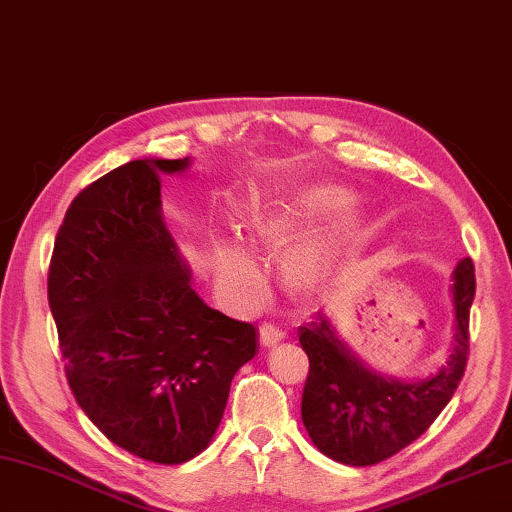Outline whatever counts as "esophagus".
I'll return each instance as SVG.
<instances>
[{
  "label": "esophagus",
  "mask_w": 512,
  "mask_h": 512,
  "mask_svg": "<svg viewBox=\"0 0 512 512\" xmlns=\"http://www.w3.org/2000/svg\"><path fill=\"white\" fill-rule=\"evenodd\" d=\"M284 338L286 333L280 327H275V324H262V327H259V340H262L264 347L280 345Z\"/></svg>",
  "instance_id": "34e87169"
}]
</instances>
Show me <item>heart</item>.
Here are the masks:
<instances>
[{
	"mask_svg": "<svg viewBox=\"0 0 512 512\" xmlns=\"http://www.w3.org/2000/svg\"><path fill=\"white\" fill-rule=\"evenodd\" d=\"M353 194L336 183H304L275 190L255 201L244 217L248 246L282 259L284 284L309 295L329 280L340 257L362 237V219L342 216ZM219 291L232 300H248L262 286L257 262L235 235H217L210 248Z\"/></svg>",
	"mask_w": 512,
	"mask_h": 512,
	"instance_id": "b5f03b06",
	"label": "heart"
}]
</instances>
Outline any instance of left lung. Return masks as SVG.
Instances as JSON below:
<instances>
[{"instance_id": "1", "label": "left lung", "mask_w": 512, "mask_h": 512, "mask_svg": "<svg viewBox=\"0 0 512 512\" xmlns=\"http://www.w3.org/2000/svg\"><path fill=\"white\" fill-rule=\"evenodd\" d=\"M454 327L448 360L423 378L383 376L338 336L327 313L297 329L309 356L302 423L315 448L345 466H374L416 441L450 403L468 362V322L475 266L461 259L452 273Z\"/></svg>"}]
</instances>
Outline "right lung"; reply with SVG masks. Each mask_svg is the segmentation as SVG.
I'll list each match as a JSON object with an SVG mask.
<instances>
[{"mask_svg":"<svg viewBox=\"0 0 512 512\" xmlns=\"http://www.w3.org/2000/svg\"><path fill=\"white\" fill-rule=\"evenodd\" d=\"M190 159H141L82 190L49 266L64 371L91 423L145 461L185 463L208 448L230 383L259 349L253 324L201 300L165 228L161 174Z\"/></svg>","mask_w":512,"mask_h":512,"instance_id":"obj_1","label":"right lung"}]
</instances>
